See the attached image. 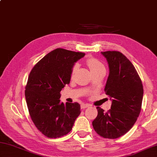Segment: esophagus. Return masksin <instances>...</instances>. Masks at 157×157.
Listing matches in <instances>:
<instances>
[{"label":"esophagus","instance_id":"esophagus-1","mask_svg":"<svg viewBox=\"0 0 157 157\" xmlns=\"http://www.w3.org/2000/svg\"><path fill=\"white\" fill-rule=\"evenodd\" d=\"M89 106H90V104H82L81 105V108L82 109H84V108L89 107Z\"/></svg>","mask_w":157,"mask_h":157}]
</instances>
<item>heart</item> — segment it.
I'll return each mask as SVG.
<instances>
[{"label":"heart","mask_w":157,"mask_h":157,"mask_svg":"<svg viewBox=\"0 0 157 157\" xmlns=\"http://www.w3.org/2000/svg\"><path fill=\"white\" fill-rule=\"evenodd\" d=\"M86 62L87 66L88 67V68H89V69L90 70L91 72L93 73V74H95L96 73L99 72V71L105 69L104 64L96 58H89L86 59ZM77 69H78L77 65H75V66L73 67L72 70H71V75H73L74 74H75Z\"/></svg>","instance_id":"heart-1"}]
</instances>
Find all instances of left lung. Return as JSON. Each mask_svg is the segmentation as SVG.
<instances>
[{
	"label": "left lung",
	"mask_w": 157,
	"mask_h": 157,
	"mask_svg": "<svg viewBox=\"0 0 157 157\" xmlns=\"http://www.w3.org/2000/svg\"><path fill=\"white\" fill-rule=\"evenodd\" d=\"M101 53L109 67L104 90L112 104L108 112L97 107L98 114L93 126L102 137L117 139L132 128L140 114L143 84L135 67L121 53L115 51Z\"/></svg>",
	"instance_id": "left-lung-1"
}]
</instances>
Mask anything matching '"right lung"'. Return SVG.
I'll use <instances>...</instances> for the list:
<instances>
[{
    "instance_id": "1",
    "label": "right lung",
    "mask_w": 157,
    "mask_h": 157,
    "mask_svg": "<svg viewBox=\"0 0 157 157\" xmlns=\"http://www.w3.org/2000/svg\"><path fill=\"white\" fill-rule=\"evenodd\" d=\"M85 56L64 49L47 54L31 70L25 87V99L31 119L38 130L49 138H58L72 130L79 115L77 102H60V91L71 80L75 62Z\"/></svg>"
}]
</instances>
